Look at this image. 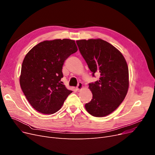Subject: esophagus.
<instances>
[{"label": "esophagus", "mask_w": 155, "mask_h": 155, "mask_svg": "<svg viewBox=\"0 0 155 155\" xmlns=\"http://www.w3.org/2000/svg\"><path fill=\"white\" fill-rule=\"evenodd\" d=\"M82 88H83V84H82V83H81V82L78 83V84L77 87V90L79 92L80 91L82 90Z\"/></svg>", "instance_id": "1"}]
</instances>
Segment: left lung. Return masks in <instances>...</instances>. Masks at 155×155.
Masks as SVG:
<instances>
[{"label":"left lung","instance_id":"8db88e82","mask_svg":"<svg viewBox=\"0 0 155 155\" xmlns=\"http://www.w3.org/2000/svg\"><path fill=\"white\" fill-rule=\"evenodd\" d=\"M77 44L92 75H100L99 80L89 84L93 97L85 107L93 116H108L119 106L127 93V62L116 48L103 39L77 40Z\"/></svg>","mask_w":155,"mask_h":155}]
</instances>
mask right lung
<instances>
[{"label":"right lung","instance_id":"obj_1","mask_svg":"<svg viewBox=\"0 0 155 155\" xmlns=\"http://www.w3.org/2000/svg\"><path fill=\"white\" fill-rule=\"evenodd\" d=\"M78 50L69 39L44 41L34 46L22 61L20 85L31 106L40 113L58 111L72 91L62 84L64 61Z\"/></svg>","mask_w":155,"mask_h":155}]
</instances>
